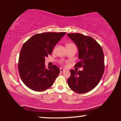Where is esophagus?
<instances>
[{
	"label": "esophagus",
	"mask_w": 121,
	"mask_h": 121,
	"mask_svg": "<svg viewBox=\"0 0 121 121\" xmlns=\"http://www.w3.org/2000/svg\"><path fill=\"white\" fill-rule=\"evenodd\" d=\"M64 70H65V69H63V68H60V72L61 73L63 72H64Z\"/></svg>",
	"instance_id": "esophagus-1"
}]
</instances>
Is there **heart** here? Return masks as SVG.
Wrapping results in <instances>:
<instances>
[{
  "mask_svg": "<svg viewBox=\"0 0 121 121\" xmlns=\"http://www.w3.org/2000/svg\"><path fill=\"white\" fill-rule=\"evenodd\" d=\"M74 44L73 43H68L67 46V47H69V46H74Z\"/></svg>",
  "mask_w": 121,
  "mask_h": 121,
  "instance_id": "heart-1",
  "label": "heart"
}]
</instances>
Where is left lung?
<instances>
[{"mask_svg": "<svg viewBox=\"0 0 121 121\" xmlns=\"http://www.w3.org/2000/svg\"><path fill=\"white\" fill-rule=\"evenodd\" d=\"M67 35L78 48L79 61L75 67L83 68L82 71L70 70L68 84L74 92L86 93L96 86L103 75L105 69L103 50L90 36L79 33L68 34Z\"/></svg>", "mask_w": 121, "mask_h": 121, "instance_id": "left-lung-1", "label": "left lung"}]
</instances>
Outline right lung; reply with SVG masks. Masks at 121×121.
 I'll use <instances>...</instances> for the list:
<instances>
[{
  "label": "right lung",
  "instance_id": "add662e5",
  "mask_svg": "<svg viewBox=\"0 0 121 121\" xmlns=\"http://www.w3.org/2000/svg\"><path fill=\"white\" fill-rule=\"evenodd\" d=\"M66 32H44L32 36L24 43L20 53L18 70L25 85L36 91H43L53 85L60 69L53 65L46 68L45 58Z\"/></svg>",
  "mask_w": 121,
  "mask_h": 121
}]
</instances>
